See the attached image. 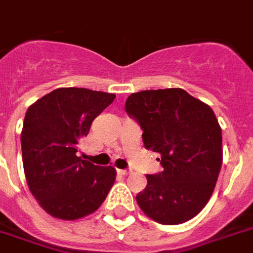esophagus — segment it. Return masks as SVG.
<instances>
[{"mask_svg":"<svg viewBox=\"0 0 253 253\" xmlns=\"http://www.w3.org/2000/svg\"><path fill=\"white\" fill-rule=\"evenodd\" d=\"M116 172H118L119 175L126 176V175H130V173H131V169H118Z\"/></svg>","mask_w":253,"mask_h":253,"instance_id":"esophagus-1","label":"esophagus"}]
</instances>
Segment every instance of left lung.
<instances>
[{
	"label": "left lung",
	"mask_w": 253,
	"mask_h": 253,
	"mask_svg": "<svg viewBox=\"0 0 253 253\" xmlns=\"http://www.w3.org/2000/svg\"><path fill=\"white\" fill-rule=\"evenodd\" d=\"M125 110L142 128L145 148L161 156L163 170L146 175L138 206L164 225L194 218L210 199L222 165V132L212 110L180 88L131 93Z\"/></svg>",
	"instance_id": "obj_1"
}]
</instances>
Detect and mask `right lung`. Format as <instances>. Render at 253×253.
<instances>
[{"mask_svg": "<svg viewBox=\"0 0 253 253\" xmlns=\"http://www.w3.org/2000/svg\"><path fill=\"white\" fill-rule=\"evenodd\" d=\"M115 94L85 88H59L27 110L21 131L25 179L50 215L77 219L96 211L115 181V168L77 156L94 118Z\"/></svg>", "mask_w": 253, "mask_h": 253, "instance_id": "add662e5", "label": "right lung"}]
</instances>
